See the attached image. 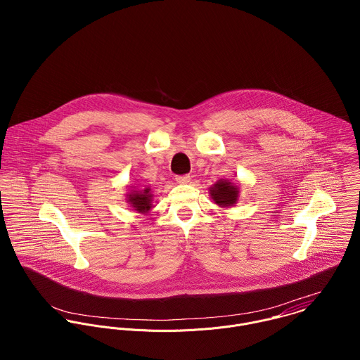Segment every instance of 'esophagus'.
<instances>
[{"label":"esophagus","instance_id":"esophagus-1","mask_svg":"<svg viewBox=\"0 0 360 360\" xmlns=\"http://www.w3.org/2000/svg\"><path fill=\"white\" fill-rule=\"evenodd\" d=\"M191 180V177L188 174H183V176H176V181L179 184H188Z\"/></svg>","mask_w":360,"mask_h":360}]
</instances>
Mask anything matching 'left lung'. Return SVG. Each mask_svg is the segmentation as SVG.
Returning a JSON list of instances; mask_svg holds the SVG:
<instances>
[{"label": "left lung", "mask_w": 360, "mask_h": 360, "mask_svg": "<svg viewBox=\"0 0 360 360\" xmlns=\"http://www.w3.org/2000/svg\"><path fill=\"white\" fill-rule=\"evenodd\" d=\"M209 194L219 206H233L238 201V187L229 180H219L209 188Z\"/></svg>", "instance_id": "left-lung-1"}]
</instances>
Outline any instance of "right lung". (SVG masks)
Segmentation results:
<instances>
[{
  "label": "right lung",
  "mask_w": 360,
  "mask_h": 360,
  "mask_svg": "<svg viewBox=\"0 0 360 360\" xmlns=\"http://www.w3.org/2000/svg\"><path fill=\"white\" fill-rule=\"evenodd\" d=\"M127 202L140 213H147L153 207V194L150 188L131 191L127 194Z\"/></svg>",
  "instance_id": "obj_1"
}]
</instances>
